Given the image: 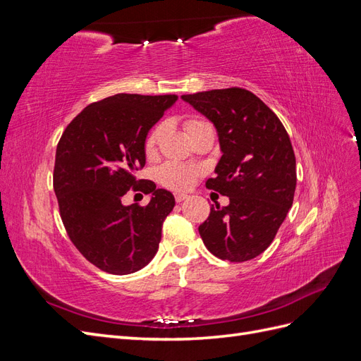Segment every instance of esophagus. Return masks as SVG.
<instances>
[{"label": "esophagus", "instance_id": "esophagus-1", "mask_svg": "<svg viewBox=\"0 0 361 361\" xmlns=\"http://www.w3.org/2000/svg\"><path fill=\"white\" fill-rule=\"evenodd\" d=\"M185 199H188V195H187V194H180V192H176V194H174V200H176L178 203L183 202Z\"/></svg>", "mask_w": 361, "mask_h": 361}]
</instances>
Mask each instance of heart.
Returning a JSON list of instances; mask_svg holds the SVG:
<instances>
[{
	"mask_svg": "<svg viewBox=\"0 0 361 361\" xmlns=\"http://www.w3.org/2000/svg\"><path fill=\"white\" fill-rule=\"evenodd\" d=\"M203 123L206 122H203L200 118H194V117L187 118L185 120V130H187V134H190L192 129H195ZM161 130H162V126L158 125L147 134L145 140L146 155H152L157 150V145L161 137ZM157 174H158V180L164 185V187L180 191L191 187L195 178H197V170L191 166H185V164H179V162H166L164 166L158 169Z\"/></svg>",
	"mask_w": 361,
	"mask_h": 361,
	"instance_id": "heart-1",
	"label": "heart"
}]
</instances>
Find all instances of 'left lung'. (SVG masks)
<instances>
[{
  "instance_id": "1",
  "label": "left lung",
  "mask_w": 361,
  "mask_h": 361,
  "mask_svg": "<svg viewBox=\"0 0 361 361\" xmlns=\"http://www.w3.org/2000/svg\"><path fill=\"white\" fill-rule=\"evenodd\" d=\"M215 125L223 157L206 188L227 195L199 226L216 257L245 262L274 241L297 187V164L280 118L256 94L239 87L183 94Z\"/></svg>"
}]
</instances>
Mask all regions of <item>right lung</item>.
Wrapping results in <instances>:
<instances>
[{"label":"right lung","instance_id":"add662e5","mask_svg":"<svg viewBox=\"0 0 361 361\" xmlns=\"http://www.w3.org/2000/svg\"><path fill=\"white\" fill-rule=\"evenodd\" d=\"M176 94L118 93L87 105L57 145L54 191L72 244L99 269L125 276L146 267L161 241L173 194L137 180L146 164L149 129L176 102ZM152 192L146 207H123L130 188Z\"/></svg>","mask_w":361,"mask_h":361}]
</instances>
